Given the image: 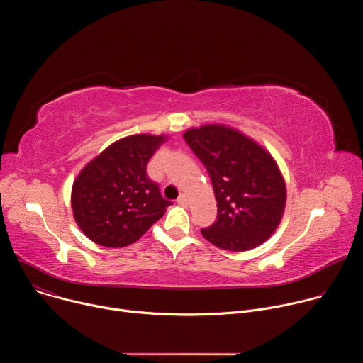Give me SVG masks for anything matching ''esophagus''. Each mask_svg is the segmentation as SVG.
<instances>
[{
  "label": "esophagus",
  "instance_id": "34e87169",
  "mask_svg": "<svg viewBox=\"0 0 363 363\" xmlns=\"http://www.w3.org/2000/svg\"><path fill=\"white\" fill-rule=\"evenodd\" d=\"M178 203L179 205H188V198H186V195L185 194H181L179 196H178Z\"/></svg>",
  "mask_w": 363,
  "mask_h": 363
}]
</instances>
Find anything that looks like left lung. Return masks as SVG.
<instances>
[{
  "instance_id": "8db88e82",
  "label": "left lung",
  "mask_w": 363,
  "mask_h": 363,
  "mask_svg": "<svg viewBox=\"0 0 363 363\" xmlns=\"http://www.w3.org/2000/svg\"><path fill=\"white\" fill-rule=\"evenodd\" d=\"M184 139L210 174L217 221L201 233L218 248L247 251L279 227L287 199L277 162L262 145L225 125L185 130Z\"/></svg>"
}]
</instances>
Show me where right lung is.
<instances>
[{
	"label": "right lung",
	"instance_id": "1",
	"mask_svg": "<svg viewBox=\"0 0 363 363\" xmlns=\"http://www.w3.org/2000/svg\"><path fill=\"white\" fill-rule=\"evenodd\" d=\"M168 136L132 135L100 152L77 175L72 188L76 224L93 242L126 247L160 221L169 201L146 175V165Z\"/></svg>",
	"mask_w": 363,
	"mask_h": 363
}]
</instances>
